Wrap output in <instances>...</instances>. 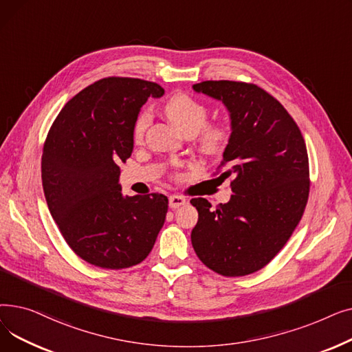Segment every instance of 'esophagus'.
<instances>
[{"mask_svg": "<svg viewBox=\"0 0 352 352\" xmlns=\"http://www.w3.org/2000/svg\"><path fill=\"white\" fill-rule=\"evenodd\" d=\"M186 202H187L186 198H182V197H179V195H171V197H170V208L175 210V208H178V207L186 204Z\"/></svg>", "mask_w": 352, "mask_h": 352, "instance_id": "1", "label": "esophagus"}]
</instances>
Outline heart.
I'll use <instances>...</instances> for the list:
<instances>
[{"instance_id": "1", "label": "heart", "mask_w": 352, "mask_h": 352, "mask_svg": "<svg viewBox=\"0 0 352 352\" xmlns=\"http://www.w3.org/2000/svg\"><path fill=\"white\" fill-rule=\"evenodd\" d=\"M164 114L178 129L188 135L198 133V146L208 155L223 154L231 140V129L224 121L207 122L208 108L204 102L192 98L184 92H177L164 102ZM153 116L146 108L141 109L133 125V138L140 142L146 128L150 126Z\"/></svg>"}]
</instances>
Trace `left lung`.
I'll use <instances>...</instances> for the list:
<instances>
[{"label":"left lung","mask_w":352,"mask_h":352,"mask_svg":"<svg viewBox=\"0 0 352 352\" xmlns=\"http://www.w3.org/2000/svg\"><path fill=\"white\" fill-rule=\"evenodd\" d=\"M197 92L223 101L231 140L217 179L231 178L232 195L215 208L192 198L198 223L191 243L202 264L224 276L264 268L287 244L305 211L309 166L304 137L283 104L255 84L202 81Z\"/></svg>","instance_id":"left-lung-1"}]
</instances>
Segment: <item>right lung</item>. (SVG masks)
Returning <instances> with one entry per match:
<instances>
[{
  "label": "right lung",
  "instance_id": "right-lung-1",
  "mask_svg": "<svg viewBox=\"0 0 352 352\" xmlns=\"http://www.w3.org/2000/svg\"><path fill=\"white\" fill-rule=\"evenodd\" d=\"M164 88L108 77L71 98L52 122L41 158L48 210L81 260L107 270L142 263L164 226L168 198L124 197L120 166L131 157L133 125L148 97Z\"/></svg>",
  "mask_w": 352,
  "mask_h": 352
}]
</instances>
